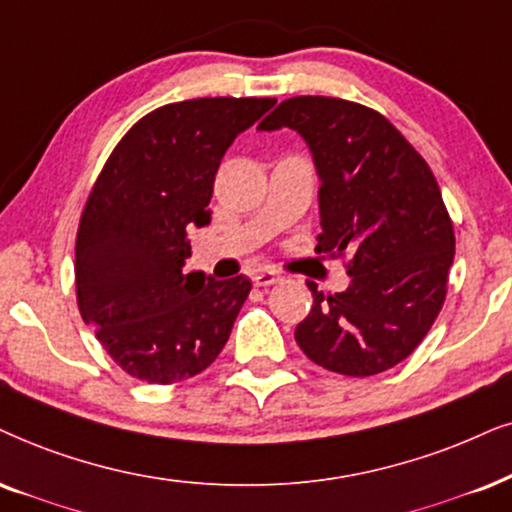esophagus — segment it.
<instances>
[{"label": "esophagus", "mask_w": 512, "mask_h": 512, "mask_svg": "<svg viewBox=\"0 0 512 512\" xmlns=\"http://www.w3.org/2000/svg\"><path fill=\"white\" fill-rule=\"evenodd\" d=\"M250 278H252V283H255V286H260V288L274 286V283L281 281V276H278L276 271H271V269H257Z\"/></svg>", "instance_id": "34e87169"}]
</instances>
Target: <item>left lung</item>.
I'll return each mask as SVG.
<instances>
[{"label": "left lung", "instance_id": "8db88e82", "mask_svg": "<svg viewBox=\"0 0 512 512\" xmlns=\"http://www.w3.org/2000/svg\"><path fill=\"white\" fill-rule=\"evenodd\" d=\"M307 141L319 172L316 250L347 255L352 283L323 295L297 323V345L314 364L366 378L397 366L442 312L454 264V222L423 155L385 115L333 96H293L260 122Z\"/></svg>", "mask_w": 512, "mask_h": 512}]
</instances>
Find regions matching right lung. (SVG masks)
I'll return each instance as SVG.
<instances>
[{"mask_svg":"<svg viewBox=\"0 0 512 512\" xmlns=\"http://www.w3.org/2000/svg\"><path fill=\"white\" fill-rule=\"evenodd\" d=\"M276 99H191L155 108L108 155L75 241L77 307L132 378L170 385L219 357L252 283L191 271L189 231L210 224L226 148Z\"/></svg>","mask_w":512,"mask_h":512,"instance_id":"right-lung-1","label":"right lung"}]
</instances>
